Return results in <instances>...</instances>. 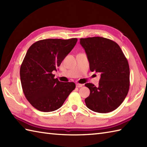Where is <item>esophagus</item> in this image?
Listing matches in <instances>:
<instances>
[{
	"mask_svg": "<svg viewBox=\"0 0 147 147\" xmlns=\"http://www.w3.org/2000/svg\"><path fill=\"white\" fill-rule=\"evenodd\" d=\"M76 87H78V88H81V87H82V86H83V85H82V84L76 83Z\"/></svg>",
	"mask_w": 147,
	"mask_h": 147,
	"instance_id": "esophagus-1",
	"label": "esophagus"
}]
</instances>
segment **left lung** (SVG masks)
<instances>
[{
	"label": "left lung",
	"instance_id": "left-lung-1",
	"mask_svg": "<svg viewBox=\"0 0 147 147\" xmlns=\"http://www.w3.org/2000/svg\"><path fill=\"white\" fill-rule=\"evenodd\" d=\"M88 57L90 69L100 73L98 86L86 83L90 93L85 99L86 107L98 113H107L119 106L129 88V67L117 43L95 36L80 38Z\"/></svg>",
	"mask_w": 147,
	"mask_h": 147
}]
</instances>
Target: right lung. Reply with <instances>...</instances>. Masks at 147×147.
<instances>
[{
    "instance_id": "obj_1",
    "label": "right lung",
    "mask_w": 147,
    "mask_h": 147,
    "mask_svg": "<svg viewBox=\"0 0 147 147\" xmlns=\"http://www.w3.org/2000/svg\"><path fill=\"white\" fill-rule=\"evenodd\" d=\"M77 41V38L45 39L34 43L28 50L20 68L21 83L26 99L37 110H57L75 88L73 82L55 79L52 71H57Z\"/></svg>"
}]
</instances>
